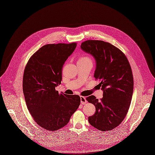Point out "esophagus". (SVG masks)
Masks as SVG:
<instances>
[{"instance_id": "obj_1", "label": "esophagus", "mask_w": 155, "mask_h": 155, "mask_svg": "<svg viewBox=\"0 0 155 155\" xmlns=\"http://www.w3.org/2000/svg\"><path fill=\"white\" fill-rule=\"evenodd\" d=\"M80 99H81V103L82 104H86L87 100L85 99V97H84L83 96H81Z\"/></svg>"}]
</instances>
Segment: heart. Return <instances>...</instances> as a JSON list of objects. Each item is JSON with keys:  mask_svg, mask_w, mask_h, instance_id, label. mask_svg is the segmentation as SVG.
Returning a JSON list of instances; mask_svg holds the SVG:
<instances>
[{"mask_svg": "<svg viewBox=\"0 0 155 155\" xmlns=\"http://www.w3.org/2000/svg\"><path fill=\"white\" fill-rule=\"evenodd\" d=\"M78 61H80V62H91V60L88 57L84 55V56L80 57Z\"/></svg>", "mask_w": 155, "mask_h": 155, "instance_id": "b5f03b06", "label": "heart"}]
</instances>
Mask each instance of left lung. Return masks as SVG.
Segmentation results:
<instances>
[{"instance_id": "8db88e82", "label": "left lung", "mask_w": 155, "mask_h": 155, "mask_svg": "<svg viewBox=\"0 0 155 155\" xmlns=\"http://www.w3.org/2000/svg\"><path fill=\"white\" fill-rule=\"evenodd\" d=\"M81 48L95 58L94 77L103 90L100 100L94 95L86 98L95 107L88 121L99 130H111L125 118L131 103L134 84L130 65L120 49L103 41L87 40Z\"/></svg>"}]
</instances>
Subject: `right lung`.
<instances>
[{
	"label": "right lung",
	"instance_id": "add662e5",
	"mask_svg": "<svg viewBox=\"0 0 155 155\" xmlns=\"http://www.w3.org/2000/svg\"><path fill=\"white\" fill-rule=\"evenodd\" d=\"M77 47L76 42L44 45L28 60L23 76L27 108L41 127L57 131L68 124L80 104L78 95L59 93L63 65Z\"/></svg>",
	"mask_w": 155,
	"mask_h": 155
}]
</instances>
